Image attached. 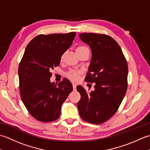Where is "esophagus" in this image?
I'll return each mask as SVG.
<instances>
[{
  "label": "esophagus",
  "instance_id": "34e87169",
  "mask_svg": "<svg viewBox=\"0 0 150 150\" xmlns=\"http://www.w3.org/2000/svg\"><path fill=\"white\" fill-rule=\"evenodd\" d=\"M72 86H73V91H75V90H76V84H75V83H73V84H72Z\"/></svg>",
  "mask_w": 150,
  "mask_h": 150
}]
</instances>
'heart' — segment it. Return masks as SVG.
<instances>
[{"label": "heart", "instance_id": "1", "mask_svg": "<svg viewBox=\"0 0 150 150\" xmlns=\"http://www.w3.org/2000/svg\"><path fill=\"white\" fill-rule=\"evenodd\" d=\"M82 50H88L87 47L84 46H79L77 48H76V52H78V51ZM64 55H62L61 57V60L63 59ZM81 74V71H77V70H70L67 73V77L72 81H77L79 77H80V75Z\"/></svg>", "mask_w": 150, "mask_h": 150}]
</instances>
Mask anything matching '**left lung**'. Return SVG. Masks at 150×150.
Masks as SVG:
<instances>
[{
    "mask_svg": "<svg viewBox=\"0 0 150 150\" xmlns=\"http://www.w3.org/2000/svg\"><path fill=\"white\" fill-rule=\"evenodd\" d=\"M82 42L90 46L92 57L85 81L95 82V90L87 92L81 86L77 103L84 120L99 124L116 113L128 88V68L120 47L112 37L104 34L83 33Z\"/></svg>",
    "mask_w": 150,
    "mask_h": 150,
    "instance_id": "obj_1",
    "label": "left lung"
}]
</instances>
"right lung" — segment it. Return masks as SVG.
I'll list each match as a JSON object with an SVG mask.
<instances>
[{"instance_id": "add662e5", "label": "right lung", "mask_w": 150, "mask_h": 150, "mask_svg": "<svg viewBox=\"0 0 150 150\" xmlns=\"http://www.w3.org/2000/svg\"><path fill=\"white\" fill-rule=\"evenodd\" d=\"M75 35V32L39 35L28 44L19 64L22 103L31 115L41 122L59 119L62 104L73 90L66 79L58 85L51 82L50 71L60 64L62 55L71 46Z\"/></svg>"}]
</instances>
